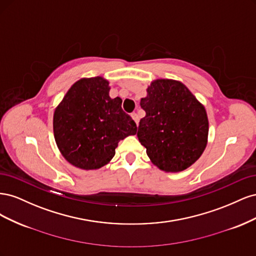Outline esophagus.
I'll use <instances>...</instances> for the list:
<instances>
[{"label":"esophagus","mask_w":256,"mask_h":256,"mask_svg":"<svg viewBox=\"0 0 256 256\" xmlns=\"http://www.w3.org/2000/svg\"><path fill=\"white\" fill-rule=\"evenodd\" d=\"M131 118H132V120L136 122V124L138 125V114L136 113H132V114H131Z\"/></svg>","instance_id":"obj_1"}]
</instances>
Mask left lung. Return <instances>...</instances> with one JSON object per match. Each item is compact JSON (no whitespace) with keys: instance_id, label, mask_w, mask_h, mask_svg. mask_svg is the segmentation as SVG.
I'll return each mask as SVG.
<instances>
[{"instance_id":"1","label":"left lung","mask_w":256,"mask_h":256,"mask_svg":"<svg viewBox=\"0 0 256 256\" xmlns=\"http://www.w3.org/2000/svg\"><path fill=\"white\" fill-rule=\"evenodd\" d=\"M146 92L140 102L146 115L138 125V141L158 168L182 172L206 148L209 124L205 106L177 80H154Z\"/></svg>"}]
</instances>
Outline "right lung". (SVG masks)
I'll return each mask as SVG.
<instances>
[{
    "label": "right lung",
    "mask_w": 256,
    "mask_h": 256,
    "mask_svg": "<svg viewBox=\"0 0 256 256\" xmlns=\"http://www.w3.org/2000/svg\"><path fill=\"white\" fill-rule=\"evenodd\" d=\"M104 76L74 82L53 113L58 148L69 164L82 170L108 164L120 140L136 134V125L122 110V99L109 95Z\"/></svg>",
    "instance_id": "1"
}]
</instances>
